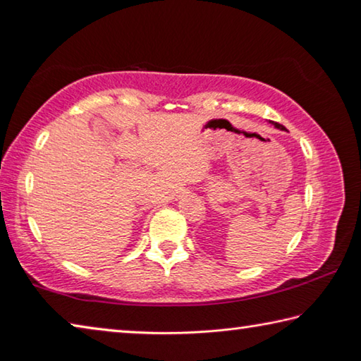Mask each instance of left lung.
Instances as JSON below:
<instances>
[{"label": "left lung", "mask_w": 361, "mask_h": 361, "mask_svg": "<svg viewBox=\"0 0 361 361\" xmlns=\"http://www.w3.org/2000/svg\"><path fill=\"white\" fill-rule=\"evenodd\" d=\"M274 126H276V127H277V129H282V130L285 129V127H283L282 124H279V122H274Z\"/></svg>", "instance_id": "obj_1"}]
</instances>
